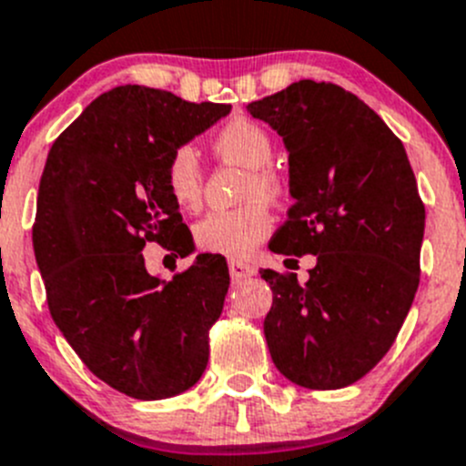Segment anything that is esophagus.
I'll list each match as a JSON object with an SVG mask.
<instances>
[{"instance_id": "esophagus-1", "label": "esophagus", "mask_w": 466, "mask_h": 466, "mask_svg": "<svg viewBox=\"0 0 466 466\" xmlns=\"http://www.w3.org/2000/svg\"><path fill=\"white\" fill-rule=\"evenodd\" d=\"M255 273H257V268L252 264H248V261H241V259L229 261V275H232L234 282H241V279L252 278Z\"/></svg>"}]
</instances>
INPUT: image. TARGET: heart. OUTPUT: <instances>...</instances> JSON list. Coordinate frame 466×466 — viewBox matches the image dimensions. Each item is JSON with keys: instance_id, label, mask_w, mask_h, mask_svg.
I'll use <instances>...</instances> for the list:
<instances>
[{"instance_id": "b5f03b06", "label": "heart", "mask_w": 466, "mask_h": 466, "mask_svg": "<svg viewBox=\"0 0 466 466\" xmlns=\"http://www.w3.org/2000/svg\"><path fill=\"white\" fill-rule=\"evenodd\" d=\"M214 152L223 161L250 170L248 175L250 179L243 191L246 198L259 196L266 200H278L282 196V179L266 168L273 159V141L261 125L246 118L232 120L216 134ZM166 187L179 207L193 209L200 205L202 168L193 147H177L170 155ZM270 229H273V216L266 202L252 200L238 209L211 211L209 216H205L196 228V241L202 250L241 259L259 248Z\"/></svg>"}]
</instances>
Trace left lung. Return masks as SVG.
Returning a JSON list of instances; mask_svg holds the SVG:
<instances>
[{
  "label": "left lung",
  "mask_w": 466,
  "mask_h": 466,
  "mask_svg": "<svg viewBox=\"0 0 466 466\" xmlns=\"http://www.w3.org/2000/svg\"><path fill=\"white\" fill-rule=\"evenodd\" d=\"M246 108L289 155L296 202L268 248L316 255L307 282L261 270L270 358L293 385L341 390L385 358L417 293L426 209L412 166L385 120L334 84L302 79Z\"/></svg>",
  "instance_id": "left-lung-1"
}]
</instances>
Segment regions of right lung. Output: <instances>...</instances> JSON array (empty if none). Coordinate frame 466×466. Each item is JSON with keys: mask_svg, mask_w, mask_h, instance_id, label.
I'll return each instance as SVG.
<instances>
[{"mask_svg": "<svg viewBox=\"0 0 466 466\" xmlns=\"http://www.w3.org/2000/svg\"><path fill=\"white\" fill-rule=\"evenodd\" d=\"M229 111L118 86L93 99L47 155L34 252L49 314L81 362L132 399L182 394L207 369L209 328L229 287L225 257L198 255L164 282L146 268L143 248L196 250L166 168Z\"/></svg>", "mask_w": 466, "mask_h": 466, "instance_id": "add662e5", "label": "right lung"}]
</instances>
